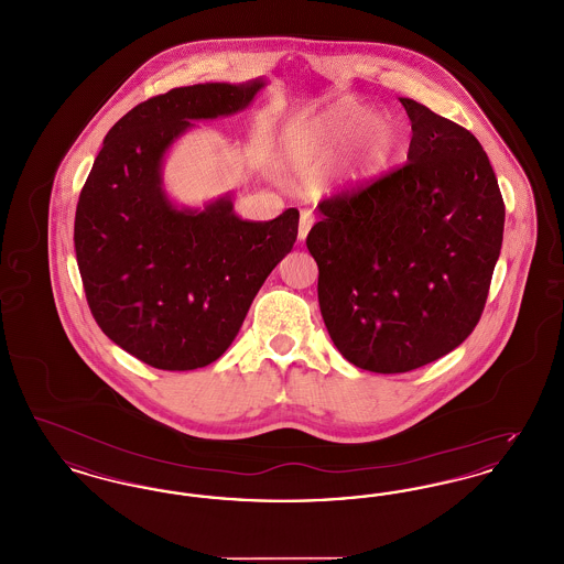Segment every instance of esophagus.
<instances>
[{
	"label": "esophagus",
	"instance_id": "34e87169",
	"mask_svg": "<svg viewBox=\"0 0 564 564\" xmlns=\"http://www.w3.org/2000/svg\"><path fill=\"white\" fill-rule=\"evenodd\" d=\"M313 224H315V217H313V214H311L308 209H302V214H300V228H297V239H302V241H304Z\"/></svg>",
	"mask_w": 564,
	"mask_h": 564
}]
</instances>
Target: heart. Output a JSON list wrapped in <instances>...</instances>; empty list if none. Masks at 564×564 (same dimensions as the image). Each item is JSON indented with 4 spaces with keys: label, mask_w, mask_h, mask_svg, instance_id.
Returning <instances> with one entry per match:
<instances>
[{
    "label": "heart",
    "mask_w": 564,
    "mask_h": 564,
    "mask_svg": "<svg viewBox=\"0 0 564 564\" xmlns=\"http://www.w3.org/2000/svg\"><path fill=\"white\" fill-rule=\"evenodd\" d=\"M370 122V111L359 106V104H347L340 106L338 111L332 116L329 120V131L332 137L336 139V143H349L357 134L364 131V127ZM375 143H372V154H370V166H375L384 159V154L389 152L391 145V127L387 122H378L375 127Z\"/></svg>",
    "instance_id": "b5f03b06"
}]
</instances>
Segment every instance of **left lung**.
<instances>
[{"label": "left lung", "instance_id": "1", "mask_svg": "<svg viewBox=\"0 0 564 564\" xmlns=\"http://www.w3.org/2000/svg\"><path fill=\"white\" fill-rule=\"evenodd\" d=\"M400 101L412 122L408 161L323 198L306 237L329 338L376 375L427 366L474 332L506 224L480 141Z\"/></svg>", "mask_w": 564, "mask_h": 564}]
</instances>
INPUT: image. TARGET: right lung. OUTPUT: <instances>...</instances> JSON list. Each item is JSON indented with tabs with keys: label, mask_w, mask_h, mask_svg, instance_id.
I'll list each match as a JSON object with an SVG mask.
<instances>
[{
	"label": "right lung",
	"mask_w": 564,
	"mask_h": 564,
	"mask_svg": "<svg viewBox=\"0 0 564 564\" xmlns=\"http://www.w3.org/2000/svg\"><path fill=\"white\" fill-rule=\"evenodd\" d=\"M262 86L215 82L150 97L109 129L82 188L74 242L88 308L109 340L152 368L214 364L294 247L295 209L245 221L219 198L180 212L161 188L162 154L189 120L247 108Z\"/></svg>",
	"instance_id": "1"
}]
</instances>
